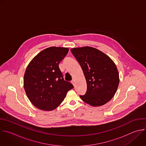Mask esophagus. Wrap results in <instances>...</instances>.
<instances>
[{"label":"esophagus","mask_w":146,"mask_h":146,"mask_svg":"<svg viewBox=\"0 0 146 146\" xmlns=\"http://www.w3.org/2000/svg\"><path fill=\"white\" fill-rule=\"evenodd\" d=\"M71 82H72V84L74 86L75 85H74V80H72V81H71Z\"/></svg>","instance_id":"obj_1"}]
</instances>
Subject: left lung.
<instances>
[{"mask_svg": "<svg viewBox=\"0 0 146 146\" xmlns=\"http://www.w3.org/2000/svg\"><path fill=\"white\" fill-rule=\"evenodd\" d=\"M71 52L81 66L87 83L86 92L80 96L81 99L93 107L110 101L119 84L118 70L113 61L91 47L73 48Z\"/></svg>", "mask_w": 146, "mask_h": 146, "instance_id": "8db88e82", "label": "left lung"}]
</instances>
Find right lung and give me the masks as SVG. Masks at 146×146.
<instances>
[{
    "label": "right lung",
    "mask_w": 146,
    "mask_h": 146,
    "mask_svg": "<svg viewBox=\"0 0 146 146\" xmlns=\"http://www.w3.org/2000/svg\"><path fill=\"white\" fill-rule=\"evenodd\" d=\"M68 48L50 47L40 52L28 65L24 75V88L37 108L52 111L63 102L73 85L65 81L58 64Z\"/></svg>",
    "instance_id": "obj_1"
}]
</instances>
